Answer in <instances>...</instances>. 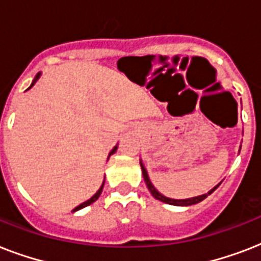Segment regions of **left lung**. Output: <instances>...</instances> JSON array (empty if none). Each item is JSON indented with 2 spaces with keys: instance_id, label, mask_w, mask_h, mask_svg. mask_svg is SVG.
Instances as JSON below:
<instances>
[{
  "instance_id": "8db88e82",
  "label": "left lung",
  "mask_w": 261,
  "mask_h": 261,
  "mask_svg": "<svg viewBox=\"0 0 261 261\" xmlns=\"http://www.w3.org/2000/svg\"><path fill=\"white\" fill-rule=\"evenodd\" d=\"M241 149V147H240ZM139 164H141V169H142V174H143V178H145V182H146L147 188H149V191H150V194L154 196L157 200H161V202L164 203H168V204H173V206H192V204H196V203L202 202V200H204V199L208 196L210 194H213L217 188L219 187V182L218 186H215L213 190H210L207 194H203V195H199V196H194V198H188V199H172V198H167V196H164L163 194H160L159 191L155 190V187L151 184L150 178H149V174H147V171L146 168L143 167L142 161H139Z\"/></svg>"
}]
</instances>
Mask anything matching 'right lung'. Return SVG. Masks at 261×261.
<instances>
[{
	"label": "right lung",
	"mask_w": 261,
	"mask_h": 261,
	"mask_svg": "<svg viewBox=\"0 0 261 261\" xmlns=\"http://www.w3.org/2000/svg\"><path fill=\"white\" fill-rule=\"evenodd\" d=\"M39 79H40V73H38V74H36V77H35V80H34V81H32V84H31V87L28 88V89H31V88L34 87V85H35V83H36V81H38ZM116 150H118V145H116V146H115L114 149H112V150L110 151V154H108V159H110L111 155L114 154V153H115V151H116ZM104 182H106V181H102L101 187H100V188H98V191H97V192H96V194H94L93 196H92V198H90V199H88L87 202L81 203V204H80V206H77V207H75V208H74V210H73V211H79V210H81V208H84V207L89 206V204H92V203H93V202H96V200H97V199H98V196H100V194H101V191H102V187H104Z\"/></svg>",
	"instance_id": "add662e5"
}]
</instances>
